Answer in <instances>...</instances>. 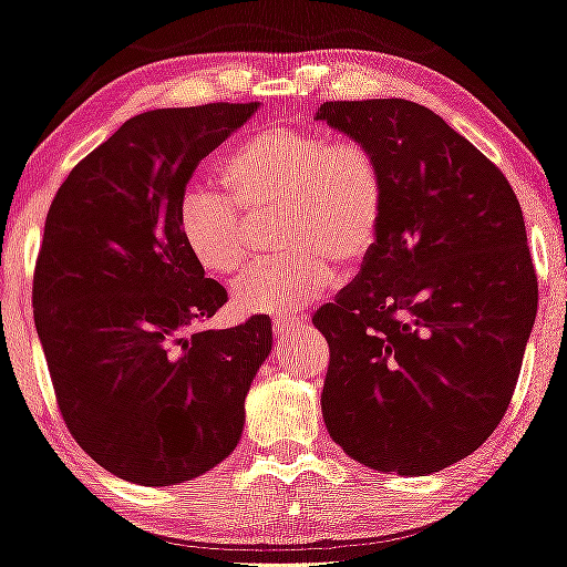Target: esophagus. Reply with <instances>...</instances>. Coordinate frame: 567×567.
<instances>
[{"instance_id":"obj_1","label":"esophagus","mask_w":567,"mask_h":567,"mask_svg":"<svg viewBox=\"0 0 567 567\" xmlns=\"http://www.w3.org/2000/svg\"><path fill=\"white\" fill-rule=\"evenodd\" d=\"M302 328H306V323H302L300 318H298V320H292V318H277V320H275V326H272L277 346H287V343H292L295 338L300 336Z\"/></svg>"}]
</instances>
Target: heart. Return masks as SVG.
Instances as JSON below:
<instances>
[{"instance_id":"obj_1","label":"heart","mask_w":567,"mask_h":567,"mask_svg":"<svg viewBox=\"0 0 567 567\" xmlns=\"http://www.w3.org/2000/svg\"><path fill=\"white\" fill-rule=\"evenodd\" d=\"M229 198L190 185L177 203V229L208 275L231 277L247 261L244 224L280 216L287 255L244 275L234 306L287 316L320 298L333 265L359 267L374 251L384 224L386 183L374 152L357 140L312 130H267L236 147L221 165Z\"/></svg>"}]
</instances>
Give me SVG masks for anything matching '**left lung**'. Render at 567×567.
I'll return each instance as SVG.
<instances>
[{"instance_id": "8db88e82", "label": "left lung", "mask_w": 567, "mask_h": 567, "mask_svg": "<svg viewBox=\"0 0 567 567\" xmlns=\"http://www.w3.org/2000/svg\"><path fill=\"white\" fill-rule=\"evenodd\" d=\"M316 120L374 152L379 241L312 326L331 349L320 408L364 466L427 476L494 433L537 316L525 218L499 167L404 99L326 101Z\"/></svg>"}]
</instances>
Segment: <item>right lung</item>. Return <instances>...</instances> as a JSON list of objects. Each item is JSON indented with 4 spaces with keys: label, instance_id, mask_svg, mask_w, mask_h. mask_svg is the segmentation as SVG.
<instances>
[{
    "label": "right lung",
    "instance_id": "add662e5",
    "mask_svg": "<svg viewBox=\"0 0 567 567\" xmlns=\"http://www.w3.org/2000/svg\"><path fill=\"white\" fill-rule=\"evenodd\" d=\"M257 109L132 116L50 203L32 308L58 408L75 443L132 484H183L231 455L272 351L267 316L200 331L226 290L177 229L193 171Z\"/></svg>",
    "mask_w": 567,
    "mask_h": 567
}]
</instances>
